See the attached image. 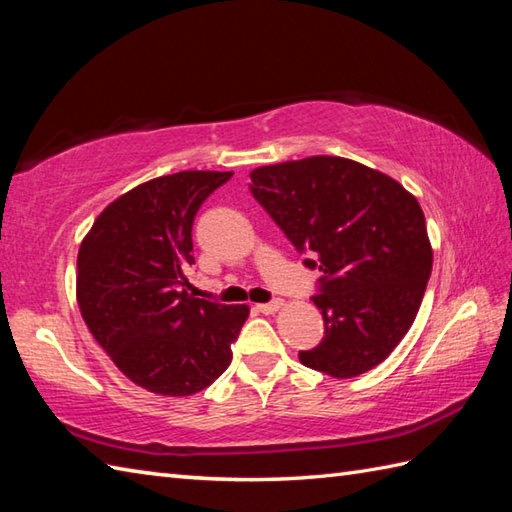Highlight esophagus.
Returning <instances> with one entry per match:
<instances>
[{
	"label": "esophagus",
	"instance_id": "esophagus-1",
	"mask_svg": "<svg viewBox=\"0 0 512 512\" xmlns=\"http://www.w3.org/2000/svg\"><path fill=\"white\" fill-rule=\"evenodd\" d=\"M281 306H284V301H281V299H275V301H270V303H259L257 310H259V312H264V314H275Z\"/></svg>",
	"mask_w": 512,
	"mask_h": 512
}]
</instances>
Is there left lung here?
I'll use <instances>...</instances> for the list:
<instances>
[{
  "label": "left lung",
  "instance_id": "left-lung-1",
  "mask_svg": "<svg viewBox=\"0 0 512 512\" xmlns=\"http://www.w3.org/2000/svg\"><path fill=\"white\" fill-rule=\"evenodd\" d=\"M250 193L308 268H319L325 336L299 361L334 378L383 363L416 319L433 266L418 200L394 178L339 156L250 171Z\"/></svg>",
  "mask_w": 512,
  "mask_h": 512
}]
</instances>
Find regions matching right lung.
<instances>
[{
  "mask_svg": "<svg viewBox=\"0 0 512 512\" xmlns=\"http://www.w3.org/2000/svg\"><path fill=\"white\" fill-rule=\"evenodd\" d=\"M233 171H180L105 206L76 257L81 317L114 365L158 396H191L231 365L248 306L191 295V228Z\"/></svg>",
  "mask_w": 512,
  "mask_h": 512,
  "instance_id": "1",
  "label": "right lung"
}]
</instances>
